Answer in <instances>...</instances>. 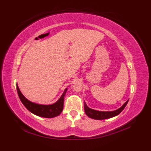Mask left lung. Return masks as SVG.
<instances>
[{
	"label": "left lung",
	"instance_id": "obj_1",
	"mask_svg": "<svg viewBox=\"0 0 151 151\" xmlns=\"http://www.w3.org/2000/svg\"><path fill=\"white\" fill-rule=\"evenodd\" d=\"M129 102V99L123 104L122 106L115 111H101L95 110V109H91L87 106L86 103L84 102V111L86 115L91 118H93L94 120H105L108 119L112 117L117 116L123 111V109L125 108L127 104Z\"/></svg>",
	"mask_w": 151,
	"mask_h": 151
}]
</instances>
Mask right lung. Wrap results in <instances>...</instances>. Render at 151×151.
Instances as JSON below:
<instances>
[{"label":"right lung","mask_w":151,"mask_h":151,"mask_svg":"<svg viewBox=\"0 0 151 151\" xmlns=\"http://www.w3.org/2000/svg\"><path fill=\"white\" fill-rule=\"evenodd\" d=\"M67 91L66 88L61 97L58 101L52 104H41L33 103L26 99L21 92L19 87L17 85V91L19 98L24 106L34 115L43 118H53L58 116L62 113L63 108L64 96Z\"/></svg>","instance_id":"add662e5"}]
</instances>
